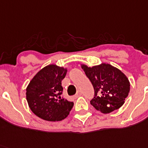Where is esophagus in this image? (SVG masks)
Instances as JSON below:
<instances>
[{"label": "esophagus", "mask_w": 148, "mask_h": 148, "mask_svg": "<svg viewBox=\"0 0 148 148\" xmlns=\"http://www.w3.org/2000/svg\"><path fill=\"white\" fill-rule=\"evenodd\" d=\"M82 95V92L80 91H77V92L76 93V95H75V98H77L79 97V96H80V95Z\"/></svg>", "instance_id": "esophagus-1"}]
</instances>
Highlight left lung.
Listing matches in <instances>:
<instances>
[{
	"instance_id": "8db88e82",
	"label": "left lung",
	"mask_w": 148,
	"mask_h": 148,
	"mask_svg": "<svg viewBox=\"0 0 148 148\" xmlns=\"http://www.w3.org/2000/svg\"><path fill=\"white\" fill-rule=\"evenodd\" d=\"M91 81L95 95L90 104L103 114L117 110L125 102L130 90L127 77L118 68L102 63L93 67L81 64Z\"/></svg>"
}]
</instances>
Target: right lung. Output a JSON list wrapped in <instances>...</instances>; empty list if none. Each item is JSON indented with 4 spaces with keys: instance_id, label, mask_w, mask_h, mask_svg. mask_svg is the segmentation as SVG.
Segmentation results:
<instances>
[{
    "instance_id": "right-lung-1",
    "label": "right lung",
    "mask_w": 148,
    "mask_h": 148,
    "mask_svg": "<svg viewBox=\"0 0 148 148\" xmlns=\"http://www.w3.org/2000/svg\"><path fill=\"white\" fill-rule=\"evenodd\" d=\"M67 68L49 64L40 70L26 88V99L32 111L47 121H60L66 118L74 103L62 97V80Z\"/></svg>"
}]
</instances>
